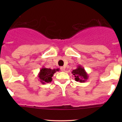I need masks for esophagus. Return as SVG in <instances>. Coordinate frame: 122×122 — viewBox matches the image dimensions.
<instances>
[{
  "label": "esophagus",
  "instance_id": "obj_1",
  "mask_svg": "<svg viewBox=\"0 0 122 122\" xmlns=\"http://www.w3.org/2000/svg\"><path fill=\"white\" fill-rule=\"evenodd\" d=\"M60 69H61V71H65V67H61V68H60Z\"/></svg>",
  "mask_w": 122,
  "mask_h": 122
}]
</instances>
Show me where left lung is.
I'll list each match as a JSON object with an SVG mask.
<instances>
[{"label":"left lung","mask_w":122,"mask_h":122,"mask_svg":"<svg viewBox=\"0 0 122 122\" xmlns=\"http://www.w3.org/2000/svg\"><path fill=\"white\" fill-rule=\"evenodd\" d=\"M75 77V80L80 83H84L88 79V74L86 72L84 68L80 65L77 66L76 70H72L71 72Z\"/></svg>","instance_id":"left-lung-1"}]
</instances>
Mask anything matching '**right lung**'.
<instances>
[{"label": "right lung", "mask_w": 122, "mask_h": 122, "mask_svg": "<svg viewBox=\"0 0 122 122\" xmlns=\"http://www.w3.org/2000/svg\"><path fill=\"white\" fill-rule=\"evenodd\" d=\"M58 71L59 68H54L52 70V69L47 68L43 67L40 70V71L38 75L39 81L42 84L50 83L52 80V77L54 74Z\"/></svg>", "instance_id": "right-lung-1"}]
</instances>
